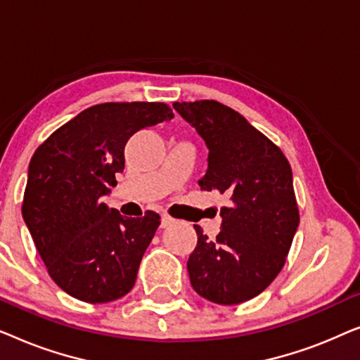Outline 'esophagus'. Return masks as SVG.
<instances>
[{"label":"esophagus","mask_w":360,"mask_h":360,"mask_svg":"<svg viewBox=\"0 0 360 360\" xmlns=\"http://www.w3.org/2000/svg\"><path fill=\"white\" fill-rule=\"evenodd\" d=\"M174 223H175V219L170 218L169 214H162V216H160V228H162V229L170 228V226H174Z\"/></svg>","instance_id":"1"}]
</instances>
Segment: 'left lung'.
<instances>
[{"label": "left lung", "mask_w": 360, "mask_h": 360, "mask_svg": "<svg viewBox=\"0 0 360 360\" xmlns=\"http://www.w3.org/2000/svg\"><path fill=\"white\" fill-rule=\"evenodd\" d=\"M175 111L208 147L201 190L229 196L214 240L195 226L191 287L218 304H238L262 293L285 264L300 214L292 167L283 152L238 111L218 101L174 103Z\"/></svg>", "instance_id": "obj_1"}]
</instances>
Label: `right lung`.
Here are the masks:
<instances>
[{
    "instance_id": "1",
    "label": "right lung",
    "mask_w": 360,
    "mask_h": 360,
    "mask_svg": "<svg viewBox=\"0 0 360 360\" xmlns=\"http://www.w3.org/2000/svg\"><path fill=\"white\" fill-rule=\"evenodd\" d=\"M164 103H105L82 111L34 152L22 218L53 282L86 303L134 287L159 214L124 218L103 203L124 170V147L146 127L170 121Z\"/></svg>"
}]
</instances>
